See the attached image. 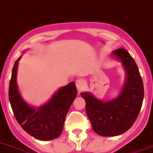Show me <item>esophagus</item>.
<instances>
[{
    "label": "esophagus",
    "instance_id": "obj_1",
    "mask_svg": "<svg viewBox=\"0 0 153 153\" xmlns=\"http://www.w3.org/2000/svg\"><path fill=\"white\" fill-rule=\"evenodd\" d=\"M75 85H76L78 90L81 91L84 88L85 85V82L83 79H77L76 82H75Z\"/></svg>",
    "mask_w": 153,
    "mask_h": 153
}]
</instances>
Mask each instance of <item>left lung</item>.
Returning a JSON list of instances; mask_svg holds the SVG:
<instances>
[{"mask_svg":"<svg viewBox=\"0 0 153 153\" xmlns=\"http://www.w3.org/2000/svg\"><path fill=\"white\" fill-rule=\"evenodd\" d=\"M110 57L121 64L125 72L119 95L111 100L103 101L91 92H81L92 129L104 137L120 135L131 128L138 117L144 98L142 77L130 53L120 48L113 51Z\"/></svg>","mask_w":153,"mask_h":153,"instance_id":"left-lung-1","label":"left lung"}]
</instances>
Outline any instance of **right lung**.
I'll use <instances>...</instances> for the list:
<instances>
[{"label": "right lung", "instance_id": "add662e5", "mask_svg": "<svg viewBox=\"0 0 153 153\" xmlns=\"http://www.w3.org/2000/svg\"><path fill=\"white\" fill-rule=\"evenodd\" d=\"M21 58L22 56L15 61L9 83V100L15 118L24 131L36 139L49 141L58 138L69 108L77 96L75 83L71 82L61 87L42 106H32L23 99L17 83L19 61Z\"/></svg>", "mask_w": 153, "mask_h": 153}]
</instances>
